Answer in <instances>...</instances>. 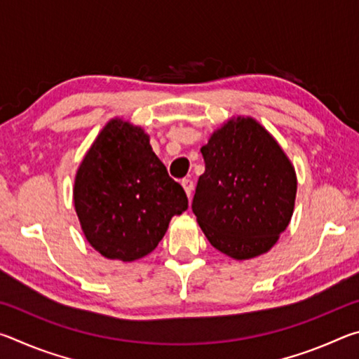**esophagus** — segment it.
I'll use <instances>...</instances> for the list:
<instances>
[{"label": "esophagus", "instance_id": "esophagus-1", "mask_svg": "<svg viewBox=\"0 0 359 359\" xmlns=\"http://www.w3.org/2000/svg\"><path fill=\"white\" fill-rule=\"evenodd\" d=\"M182 187H184L187 196L191 198V193H193V188H194L193 180L191 179H184V180H182Z\"/></svg>", "mask_w": 359, "mask_h": 359}]
</instances>
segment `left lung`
<instances>
[{"label":"left lung","mask_w":359,"mask_h":359,"mask_svg":"<svg viewBox=\"0 0 359 359\" xmlns=\"http://www.w3.org/2000/svg\"><path fill=\"white\" fill-rule=\"evenodd\" d=\"M201 154L205 171L191 209L212 247L234 259L269 252L291 220L297 188L280 145L255 118L238 117Z\"/></svg>","instance_id":"1"}]
</instances>
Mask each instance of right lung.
Segmentation results:
<instances>
[{
	"instance_id": "add662e5",
	"label": "right lung",
	"mask_w": 359,
	"mask_h": 359,
	"mask_svg": "<svg viewBox=\"0 0 359 359\" xmlns=\"http://www.w3.org/2000/svg\"><path fill=\"white\" fill-rule=\"evenodd\" d=\"M74 208L90 245L126 263L155 250L188 199L141 126L112 118L77 169Z\"/></svg>"
}]
</instances>
